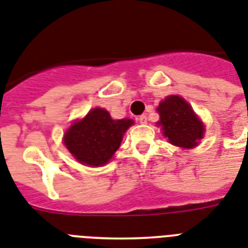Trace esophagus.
I'll list each match as a JSON object with an SVG mask.
<instances>
[{
	"label": "esophagus",
	"instance_id": "obj_1",
	"mask_svg": "<svg viewBox=\"0 0 248 248\" xmlns=\"http://www.w3.org/2000/svg\"><path fill=\"white\" fill-rule=\"evenodd\" d=\"M137 120L141 123V124H146V123H147V118H146V115H141V116H140Z\"/></svg>",
	"mask_w": 248,
	"mask_h": 248
}]
</instances>
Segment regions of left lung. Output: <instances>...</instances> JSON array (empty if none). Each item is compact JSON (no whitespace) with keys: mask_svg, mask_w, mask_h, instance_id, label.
<instances>
[{"mask_svg":"<svg viewBox=\"0 0 248 248\" xmlns=\"http://www.w3.org/2000/svg\"><path fill=\"white\" fill-rule=\"evenodd\" d=\"M158 112L159 126L162 125L163 134L172 145L190 149L202 140L204 125L184 98L170 95L159 105Z\"/></svg>","mask_w":248,"mask_h":248,"instance_id":"1","label":"left lung"}]
</instances>
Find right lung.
I'll return each mask as SVG.
<instances>
[{
	"instance_id": "1",
	"label": "right lung",
	"mask_w": 248,
	"mask_h": 248,
	"mask_svg": "<svg viewBox=\"0 0 248 248\" xmlns=\"http://www.w3.org/2000/svg\"><path fill=\"white\" fill-rule=\"evenodd\" d=\"M132 124L133 120H114L106 110L94 108L70 126L64 134V145L80 163L101 167L112 158L120 147L123 134Z\"/></svg>"
}]
</instances>
